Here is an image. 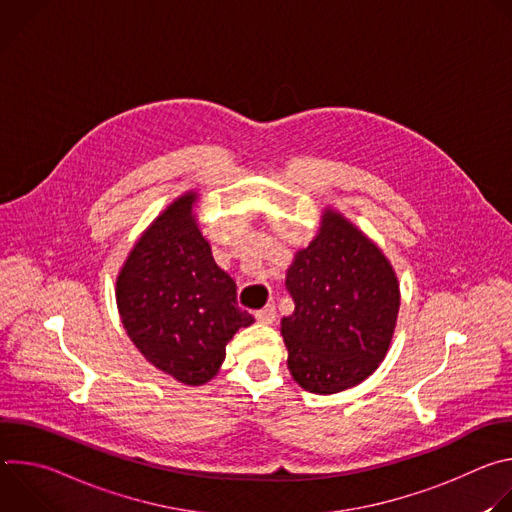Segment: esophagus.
I'll return each mask as SVG.
<instances>
[{
    "label": "esophagus",
    "mask_w": 512,
    "mask_h": 512,
    "mask_svg": "<svg viewBox=\"0 0 512 512\" xmlns=\"http://www.w3.org/2000/svg\"><path fill=\"white\" fill-rule=\"evenodd\" d=\"M255 318H257L261 324H273V322H275V318H277L275 306H265L263 310L255 312Z\"/></svg>",
    "instance_id": "obj_1"
}]
</instances>
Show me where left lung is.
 Wrapping results in <instances>:
<instances>
[{"instance_id": "8db88e82", "label": "left lung", "mask_w": 512, "mask_h": 512, "mask_svg": "<svg viewBox=\"0 0 512 512\" xmlns=\"http://www.w3.org/2000/svg\"><path fill=\"white\" fill-rule=\"evenodd\" d=\"M285 287L296 310L281 320V336L302 389L332 395L377 371L401 300L389 259L367 235L326 208L318 235L291 261Z\"/></svg>"}]
</instances>
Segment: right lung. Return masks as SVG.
Here are the masks:
<instances>
[{
    "mask_svg": "<svg viewBox=\"0 0 512 512\" xmlns=\"http://www.w3.org/2000/svg\"><path fill=\"white\" fill-rule=\"evenodd\" d=\"M198 194L176 198L143 231L117 275V308L135 348L184 385L208 383L227 342L255 320L237 283L216 265L194 218Z\"/></svg>",
    "mask_w": 512,
    "mask_h": 512,
    "instance_id": "obj_1",
    "label": "right lung"
}]
</instances>
